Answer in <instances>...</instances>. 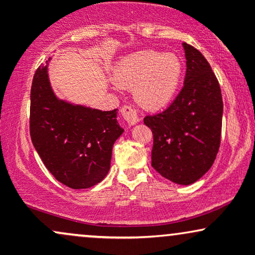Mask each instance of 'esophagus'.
<instances>
[{"label":"esophagus","mask_w":255,"mask_h":255,"mask_svg":"<svg viewBox=\"0 0 255 255\" xmlns=\"http://www.w3.org/2000/svg\"><path fill=\"white\" fill-rule=\"evenodd\" d=\"M121 114L122 118L125 119V121L129 126H134L139 122V116H137L136 111L133 108L128 107V105H125V107L121 108Z\"/></svg>","instance_id":"1"}]
</instances>
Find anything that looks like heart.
I'll return each mask as SVG.
<instances>
[{
  "label": "heart",
  "instance_id": "1",
  "mask_svg": "<svg viewBox=\"0 0 255 255\" xmlns=\"http://www.w3.org/2000/svg\"><path fill=\"white\" fill-rule=\"evenodd\" d=\"M183 72V62L176 54L140 50L116 63L114 80L121 87H134V98L144 109L159 110L176 97Z\"/></svg>",
  "mask_w": 255,
  "mask_h": 255
}]
</instances>
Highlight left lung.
I'll return each instance as SVG.
<instances>
[{
  "label": "left lung",
  "instance_id": "obj_1",
  "mask_svg": "<svg viewBox=\"0 0 255 255\" xmlns=\"http://www.w3.org/2000/svg\"><path fill=\"white\" fill-rule=\"evenodd\" d=\"M186 77L182 90L162 113L146 116L153 133L152 166L171 182L194 183L215 162L221 144L223 99L211 66L200 51L182 44Z\"/></svg>",
  "mask_w": 255,
  "mask_h": 255
}]
</instances>
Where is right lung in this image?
<instances>
[{"label":"right lung","instance_id":"right-lung-1","mask_svg":"<svg viewBox=\"0 0 255 255\" xmlns=\"http://www.w3.org/2000/svg\"><path fill=\"white\" fill-rule=\"evenodd\" d=\"M49 61L32 81V144L57 181L73 189L90 188L109 172L113 146L125 129L118 109L102 111L58 98L49 80Z\"/></svg>","mask_w":255,"mask_h":255}]
</instances>
